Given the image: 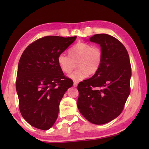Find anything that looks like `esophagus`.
Returning a JSON list of instances; mask_svg holds the SVG:
<instances>
[{
  "label": "esophagus",
  "instance_id": "34e87169",
  "mask_svg": "<svg viewBox=\"0 0 149 149\" xmlns=\"http://www.w3.org/2000/svg\"><path fill=\"white\" fill-rule=\"evenodd\" d=\"M78 84V81H74V83H73V86H74V87L77 86Z\"/></svg>",
  "mask_w": 149,
  "mask_h": 149
}]
</instances>
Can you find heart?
Returning <instances> with one entry per match:
<instances>
[{"mask_svg": "<svg viewBox=\"0 0 149 149\" xmlns=\"http://www.w3.org/2000/svg\"><path fill=\"white\" fill-rule=\"evenodd\" d=\"M102 52L100 48L93 45L79 42L69 50V55L61 53L57 58L58 66L63 72L69 74L76 67L78 69L70 75V78L80 81L93 75L100 68Z\"/></svg>", "mask_w": 149, "mask_h": 149, "instance_id": "obj_1", "label": "heart"}]
</instances>
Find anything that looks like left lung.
Listing matches in <instances>:
<instances>
[{"mask_svg": "<svg viewBox=\"0 0 149 149\" xmlns=\"http://www.w3.org/2000/svg\"><path fill=\"white\" fill-rule=\"evenodd\" d=\"M89 41L100 45L102 61L91 78L78 84V108L91 123L101 125L118 117L130 94L131 66L127 49L109 35L96 34Z\"/></svg>", "mask_w": 149, "mask_h": 149, "instance_id": "1", "label": "left lung"}]
</instances>
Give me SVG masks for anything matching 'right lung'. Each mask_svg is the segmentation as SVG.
<instances>
[{
	"label": "right lung",
	"instance_id": "right-lung-1",
	"mask_svg": "<svg viewBox=\"0 0 149 149\" xmlns=\"http://www.w3.org/2000/svg\"><path fill=\"white\" fill-rule=\"evenodd\" d=\"M76 39V36H47L31 43L20 57L16 80L19 109L35 128L46 130L52 127L61 99L73 84L64 76L57 58Z\"/></svg>",
	"mask_w": 149,
	"mask_h": 149
}]
</instances>
